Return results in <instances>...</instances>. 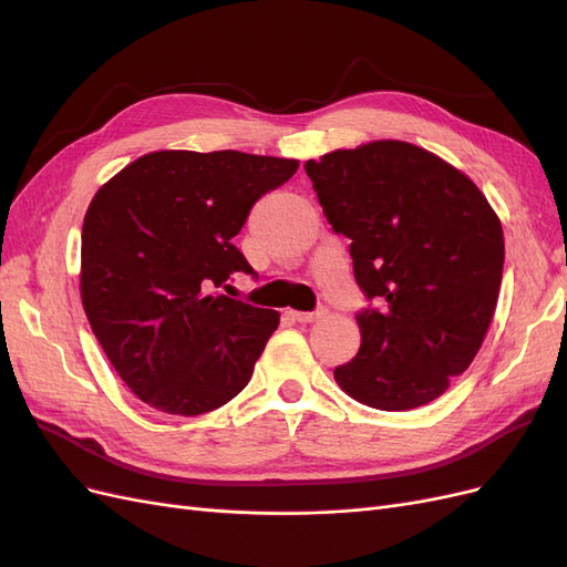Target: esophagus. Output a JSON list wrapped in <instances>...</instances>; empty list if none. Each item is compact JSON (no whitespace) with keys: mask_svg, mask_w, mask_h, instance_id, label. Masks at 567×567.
<instances>
[{"mask_svg":"<svg viewBox=\"0 0 567 567\" xmlns=\"http://www.w3.org/2000/svg\"><path fill=\"white\" fill-rule=\"evenodd\" d=\"M326 315V310L323 307H317L315 312H290V317H293L296 321H300V323H310V321H317V319H321Z\"/></svg>","mask_w":567,"mask_h":567,"instance_id":"34e87169","label":"esophagus"}]
</instances>
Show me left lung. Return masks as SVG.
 Segmentation results:
<instances>
[{
  "instance_id": "1",
  "label": "left lung",
  "mask_w": 567,
  "mask_h": 567,
  "mask_svg": "<svg viewBox=\"0 0 567 567\" xmlns=\"http://www.w3.org/2000/svg\"><path fill=\"white\" fill-rule=\"evenodd\" d=\"M336 234L350 238L362 346L336 367L352 400L406 411L437 400L473 362L499 298L504 234L480 188L406 142L307 161Z\"/></svg>"
}]
</instances>
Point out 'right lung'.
Instances as JSON below:
<instances>
[{
    "label": "right lung",
    "mask_w": 567,
    "mask_h": 567,
    "mask_svg": "<svg viewBox=\"0 0 567 567\" xmlns=\"http://www.w3.org/2000/svg\"><path fill=\"white\" fill-rule=\"evenodd\" d=\"M296 169L298 161L241 151H156L96 192L82 225V307L148 406L198 416L248 385L279 312L217 288L252 274L234 236Z\"/></svg>",
    "instance_id": "obj_1"
}]
</instances>
